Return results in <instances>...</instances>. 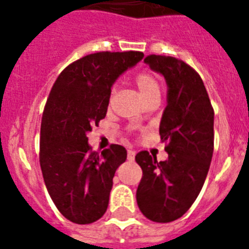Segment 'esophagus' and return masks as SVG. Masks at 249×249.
<instances>
[{
    "instance_id": "34e87169",
    "label": "esophagus",
    "mask_w": 249,
    "mask_h": 249,
    "mask_svg": "<svg viewBox=\"0 0 249 249\" xmlns=\"http://www.w3.org/2000/svg\"><path fill=\"white\" fill-rule=\"evenodd\" d=\"M134 158H136V151H133V150H128V160H129V161H134Z\"/></svg>"
}]
</instances>
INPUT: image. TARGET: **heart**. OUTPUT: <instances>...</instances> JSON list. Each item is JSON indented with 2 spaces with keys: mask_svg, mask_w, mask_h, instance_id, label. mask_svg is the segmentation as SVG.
<instances>
[{
  "mask_svg": "<svg viewBox=\"0 0 249 249\" xmlns=\"http://www.w3.org/2000/svg\"><path fill=\"white\" fill-rule=\"evenodd\" d=\"M136 84L140 89L142 97L144 101L150 98L151 95L160 94V85L159 81L156 79V76L151 72H141L136 76Z\"/></svg>",
  "mask_w": 249,
  "mask_h": 249,
  "instance_id": "obj_1",
  "label": "heart"
}]
</instances>
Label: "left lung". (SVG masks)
Instances as JSON below:
<instances>
[{
	"label": "left lung",
	"mask_w": 249,
	"mask_h": 249,
	"mask_svg": "<svg viewBox=\"0 0 249 249\" xmlns=\"http://www.w3.org/2000/svg\"><path fill=\"white\" fill-rule=\"evenodd\" d=\"M168 85L159 133L168 159L147 151L136 155L143 176L137 189L141 212L154 222H172L185 214L204 185L213 155V112L204 83L183 60L165 55L144 58Z\"/></svg>",
	"instance_id": "1"
}]
</instances>
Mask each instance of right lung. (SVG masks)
I'll return each mask as SVG.
<instances>
[{"label":"right lung","instance_id":"obj_1","mask_svg":"<svg viewBox=\"0 0 249 249\" xmlns=\"http://www.w3.org/2000/svg\"><path fill=\"white\" fill-rule=\"evenodd\" d=\"M143 58L141 52H101L83 56L60 72L41 120L40 165L49 195L71 222L99 220L108 207L115 172L126 150L111 144L93 151L86 133L105 119L117 77Z\"/></svg>","mask_w":249,"mask_h":249}]
</instances>
